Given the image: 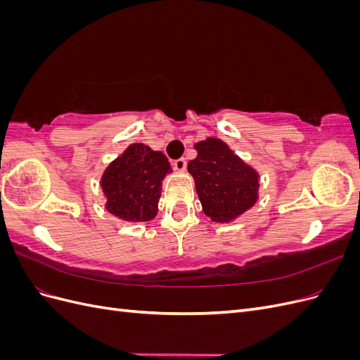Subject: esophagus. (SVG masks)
I'll list each match as a JSON object with an SVG mask.
<instances>
[{"mask_svg":"<svg viewBox=\"0 0 360 360\" xmlns=\"http://www.w3.org/2000/svg\"><path fill=\"white\" fill-rule=\"evenodd\" d=\"M172 165H174V169L184 171V169H186V159L180 158V159H177V160H174Z\"/></svg>","mask_w":360,"mask_h":360,"instance_id":"1","label":"esophagus"}]
</instances>
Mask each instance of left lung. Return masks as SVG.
Returning <instances> with one entry per match:
<instances>
[{"mask_svg":"<svg viewBox=\"0 0 360 360\" xmlns=\"http://www.w3.org/2000/svg\"><path fill=\"white\" fill-rule=\"evenodd\" d=\"M198 156L188 163L202 212L214 222H230L257 201L258 174L217 138L195 144Z\"/></svg>","mask_w":360,"mask_h":360,"instance_id":"8db88e82","label":"left lung"}]
</instances>
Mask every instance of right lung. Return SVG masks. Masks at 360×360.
<instances>
[{"label": "right lung", "mask_w": 360, "mask_h": 360, "mask_svg": "<svg viewBox=\"0 0 360 360\" xmlns=\"http://www.w3.org/2000/svg\"><path fill=\"white\" fill-rule=\"evenodd\" d=\"M167 156L144 144L129 146L102 176L106 210L130 222H146L158 213L162 180L171 172Z\"/></svg>", "instance_id": "right-lung-1"}]
</instances>
